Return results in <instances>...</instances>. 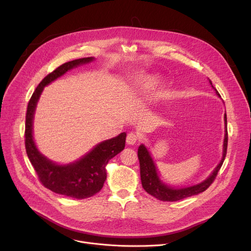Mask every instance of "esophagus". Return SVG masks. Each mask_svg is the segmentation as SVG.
Returning a JSON list of instances; mask_svg holds the SVG:
<instances>
[{"mask_svg": "<svg viewBox=\"0 0 251 251\" xmlns=\"http://www.w3.org/2000/svg\"><path fill=\"white\" fill-rule=\"evenodd\" d=\"M137 140H138V135L133 132H130L126 137V142H127V144H129V146L135 144L137 142Z\"/></svg>", "mask_w": 251, "mask_h": 251, "instance_id": "obj_1", "label": "esophagus"}]
</instances>
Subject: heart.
<instances>
[{
    "label": "heart",
    "instance_id": "1",
    "mask_svg": "<svg viewBox=\"0 0 251 251\" xmlns=\"http://www.w3.org/2000/svg\"><path fill=\"white\" fill-rule=\"evenodd\" d=\"M157 83V77L155 75H146L142 79L138 85L139 90L142 95L144 96H149L151 90L155 86Z\"/></svg>",
    "mask_w": 251,
    "mask_h": 251
}]
</instances>
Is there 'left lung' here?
<instances>
[{"label": "left lung", "mask_w": 251, "mask_h": 251, "mask_svg": "<svg viewBox=\"0 0 251 251\" xmlns=\"http://www.w3.org/2000/svg\"><path fill=\"white\" fill-rule=\"evenodd\" d=\"M209 83L216 90V94L219 97H221L218 90L214 87L212 81L209 80ZM224 120H225V138H224V144H223L222 160L208 178H206L203 182L196 184V185H193V186H189L185 188H174V187H170L167 185V184L163 183L162 180L160 179L159 173H157V170L155 168L152 157L151 156L150 151L146 147L143 146V144H141V146L138 148L137 155H138L139 165H140V178H141V184H142L143 189L146 190L149 194L155 197L156 200H160L163 201H177L186 199V197H190L205 191L210 186V184H212L216 179L218 172L220 171L224 163V160H225L226 157L227 146H228L226 114L224 116Z\"/></svg>", "instance_id": "1"}]
</instances>
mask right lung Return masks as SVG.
<instances>
[{"mask_svg": "<svg viewBox=\"0 0 251 251\" xmlns=\"http://www.w3.org/2000/svg\"><path fill=\"white\" fill-rule=\"evenodd\" d=\"M95 58H81L65 63L48 74L32 94L25 117V149L39 181L52 192L77 200H83L100 192L107 179L105 166L125 148L126 133L104 140L78 161L68 165L52 163L38 151L32 136L33 116L36 103L44 87L79 65L94 61Z\"/></svg>", "mask_w": 251, "mask_h": 251, "instance_id": "right-lung-1", "label": "right lung"}]
</instances>
